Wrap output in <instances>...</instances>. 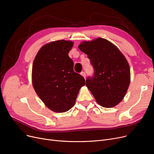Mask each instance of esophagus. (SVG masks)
I'll use <instances>...</instances> for the list:
<instances>
[{"instance_id":"esophagus-1","label":"esophagus","mask_w":154,"mask_h":154,"mask_svg":"<svg viewBox=\"0 0 154 154\" xmlns=\"http://www.w3.org/2000/svg\"><path fill=\"white\" fill-rule=\"evenodd\" d=\"M81 75L83 77L86 78V73H85L84 72H82L81 73Z\"/></svg>"}]
</instances>
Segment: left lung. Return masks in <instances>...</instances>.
<instances>
[{"label":"left lung","instance_id":"1","mask_svg":"<svg viewBox=\"0 0 154 154\" xmlns=\"http://www.w3.org/2000/svg\"><path fill=\"white\" fill-rule=\"evenodd\" d=\"M86 54L94 68L92 77L86 79V86L103 107L111 108L122 101L130 83V68L120 51L107 40L98 38L79 45Z\"/></svg>","mask_w":154,"mask_h":154}]
</instances>
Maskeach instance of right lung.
Returning a JSON list of instances; mask_svg holds the SVG:
<instances>
[{
	"label": "right lung",
	"mask_w": 154,
	"mask_h": 154,
	"mask_svg": "<svg viewBox=\"0 0 154 154\" xmlns=\"http://www.w3.org/2000/svg\"><path fill=\"white\" fill-rule=\"evenodd\" d=\"M71 41H57L44 45L37 54L32 66V84L44 104L56 112H65L75 105L84 78L73 70L68 56Z\"/></svg>",
	"instance_id": "right-lung-1"
}]
</instances>
